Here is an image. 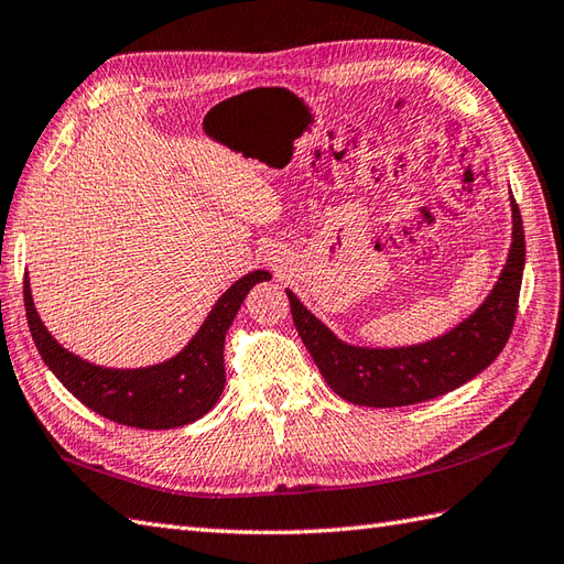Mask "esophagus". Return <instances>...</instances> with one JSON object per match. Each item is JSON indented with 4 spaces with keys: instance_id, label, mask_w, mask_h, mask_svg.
I'll return each mask as SVG.
<instances>
[{
    "instance_id": "esophagus-1",
    "label": "esophagus",
    "mask_w": 564,
    "mask_h": 564,
    "mask_svg": "<svg viewBox=\"0 0 564 564\" xmlns=\"http://www.w3.org/2000/svg\"><path fill=\"white\" fill-rule=\"evenodd\" d=\"M273 269H276L279 276H285V267H283L281 259H273Z\"/></svg>"
}]
</instances>
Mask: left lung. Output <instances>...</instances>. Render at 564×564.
I'll return each mask as SVG.
<instances>
[{
    "mask_svg": "<svg viewBox=\"0 0 564 564\" xmlns=\"http://www.w3.org/2000/svg\"><path fill=\"white\" fill-rule=\"evenodd\" d=\"M523 259H527V242H523L519 206L512 196V247L486 303L444 336L403 348L344 344L300 303L295 293H285L291 300L295 329L326 384L350 403L394 409V405H411L447 394L500 356L517 319Z\"/></svg>",
    "mask_w": 564,
    "mask_h": 564,
    "instance_id": "left-lung-1",
    "label": "left lung"
}]
</instances>
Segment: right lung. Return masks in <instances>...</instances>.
<instances>
[{"instance_id": "obj_1", "label": "right lung", "mask_w": 564, "mask_h": 564, "mask_svg": "<svg viewBox=\"0 0 564 564\" xmlns=\"http://www.w3.org/2000/svg\"><path fill=\"white\" fill-rule=\"evenodd\" d=\"M269 279V271L247 273L218 297L202 329L175 358L137 370L100 368L62 348L35 312L29 276H23V303L37 352L52 375L78 401L112 423L141 430H170L199 421L220 399L226 384L223 344L228 326L245 295L257 283Z\"/></svg>"}]
</instances>
